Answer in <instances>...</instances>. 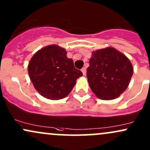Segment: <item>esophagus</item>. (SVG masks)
I'll use <instances>...</instances> for the list:
<instances>
[{"label": "esophagus", "instance_id": "34e87169", "mask_svg": "<svg viewBox=\"0 0 150 150\" xmlns=\"http://www.w3.org/2000/svg\"><path fill=\"white\" fill-rule=\"evenodd\" d=\"M81 71L83 72V75H85V74H86V68H85V67H83V68L81 69Z\"/></svg>", "mask_w": 150, "mask_h": 150}]
</instances>
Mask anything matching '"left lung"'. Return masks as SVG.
Here are the masks:
<instances>
[{"mask_svg": "<svg viewBox=\"0 0 150 150\" xmlns=\"http://www.w3.org/2000/svg\"><path fill=\"white\" fill-rule=\"evenodd\" d=\"M87 69L92 91L100 99H115L123 93L133 75V67L125 55L113 47L93 52Z\"/></svg>", "mask_w": 150, "mask_h": 150, "instance_id": "left-lung-1", "label": "left lung"}]
</instances>
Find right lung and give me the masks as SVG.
Listing matches in <instances>:
<instances>
[{
  "mask_svg": "<svg viewBox=\"0 0 150 150\" xmlns=\"http://www.w3.org/2000/svg\"><path fill=\"white\" fill-rule=\"evenodd\" d=\"M66 51L56 45L43 47L30 60L29 77L38 92L47 99L65 98L83 72L67 58Z\"/></svg>",
  "mask_w": 150,
  "mask_h": 150,
  "instance_id": "obj_1",
  "label": "right lung"
}]
</instances>
